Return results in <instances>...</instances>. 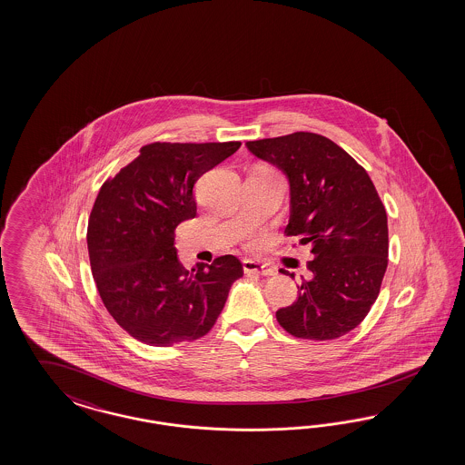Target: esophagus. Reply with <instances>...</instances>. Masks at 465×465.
Here are the masks:
<instances>
[{
    "mask_svg": "<svg viewBox=\"0 0 465 465\" xmlns=\"http://www.w3.org/2000/svg\"><path fill=\"white\" fill-rule=\"evenodd\" d=\"M243 271L245 272H253V274H261V276H272L276 272V268L261 262V261H253V259H245L243 261Z\"/></svg>",
    "mask_w": 465,
    "mask_h": 465,
    "instance_id": "esophagus-1",
    "label": "esophagus"
}]
</instances>
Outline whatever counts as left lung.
<instances>
[{
  "mask_svg": "<svg viewBox=\"0 0 465 465\" xmlns=\"http://www.w3.org/2000/svg\"><path fill=\"white\" fill-rule=\"evenodd\" d=\"M245 146L286 175L290 222L284 232L310 243L313 253L309 280L290 307L276 312L278 322L295 338L348 334L375 303L387 269V213L375 185L351 155L315 133Z\"/></svg>",
  "mask_w": 465,
  "mask_h": 465,
  "instance_id": "8db88e82",
  "label": "left lung"
}]
</instances>
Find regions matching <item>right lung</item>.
<instances>
[{
    "label": "right lung",
    "mask_w": 465,
    "mask_h": 465,
    "mask_svg": "<svg viewBox=\"0 0 465 465\" xmlns=\"http://www.w3.org/2000/svg\"><path fill=\"white\" fill-rule=\"evenodd\" d=\"M240 144L152 143L100 189L86 232L92 274L114 321L144 344L163 348L208 334L243 276L235 255L185 271L173 235L196 216L197 179Z\"/></svg>",
    "instance_id": "right-lung-1"
}]
</instances>
